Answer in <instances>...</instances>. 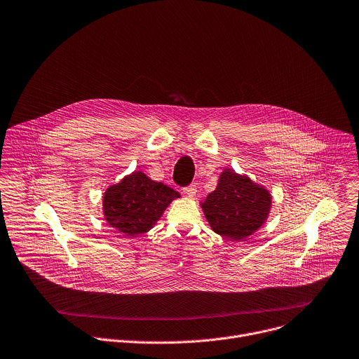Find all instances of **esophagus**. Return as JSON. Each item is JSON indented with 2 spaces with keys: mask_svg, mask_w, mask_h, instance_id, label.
Segmentation results:
<instances>
[{
  "mask_svg": "<svg viewBox=\"0 0 359 359\" xmlns=\"http://www.w3.org/2000/svg\"><path fill=\"white\" fill-rule=\"evenodd\" d=\"M183 191H184V194H186V196H189V198H194V196H196V186H194V184H190V186H187V187H184L183 189Z\"/></svg>",
  "mask_w": 359,
  "mask_h": 359,
  "instance_id": "1",
  "label": "esophagus"
}]
</instances>
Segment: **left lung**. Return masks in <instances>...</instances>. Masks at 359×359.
Masks as SVG:
<instances>
[{"label":"left lung","mask_w":359,"mask_h":359,"mask_svg":"<svg viewBox=\"0 0 359 359\" xmlns=\"http://www.w3.org/2000/svg\"><path fill=\"white\" fill-rule=\"evenodd\" d=\"M201 206L215 233L232 241H243L268 219L272 196L268 189L248 176L224 169L216 189Z\"/></svg>","instance_id":"obj_1"}]
</instances>
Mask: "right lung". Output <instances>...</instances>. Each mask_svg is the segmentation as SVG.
I'll return each instance as SVG.
<instances>
[{"mask_svg": "<svg viewBox=\"0 0 359 359\" xmlns=\"http://www.w3.org/2000/svg\"><path fill=\"white\" fill-rule=\"evenodd\" d=\"M180 198L179 191L154 182L143 172H133L120 183L107 187L103 196L106 222L126 236L146 233L163 212Z\"/></svg>", "mask_w": 359, "mask_h": 359, "instance_id": "obj_1", "label": "right lung"}]
</instances>
